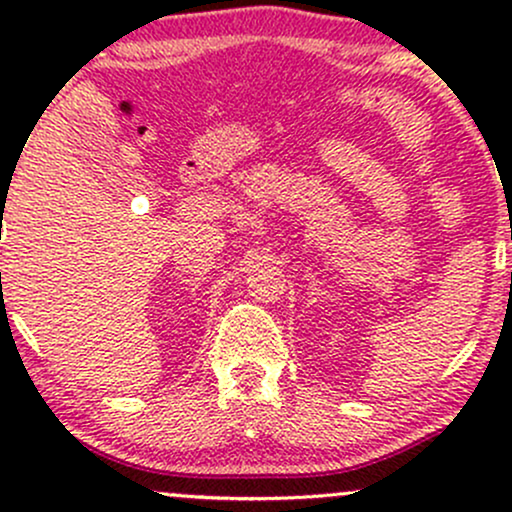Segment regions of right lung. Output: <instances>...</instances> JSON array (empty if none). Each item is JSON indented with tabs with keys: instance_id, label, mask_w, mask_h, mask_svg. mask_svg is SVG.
I'll return each instance as SVG.
<instances>
[{
	"instance_id": "obj_1",
	"label": "right lung",
	"mask_w": 512,
	"mask_h": 512,
	"mask_svg": "<svg viewBox=\"0 0 512 512\" xmlns=\"http://www.w3.org/2000/svg\"><path fill=\"white\" fill-rule=\"evenodd\" d=\"M2 204H4V199H2Z\"/></svg>"
}]
</instances>
